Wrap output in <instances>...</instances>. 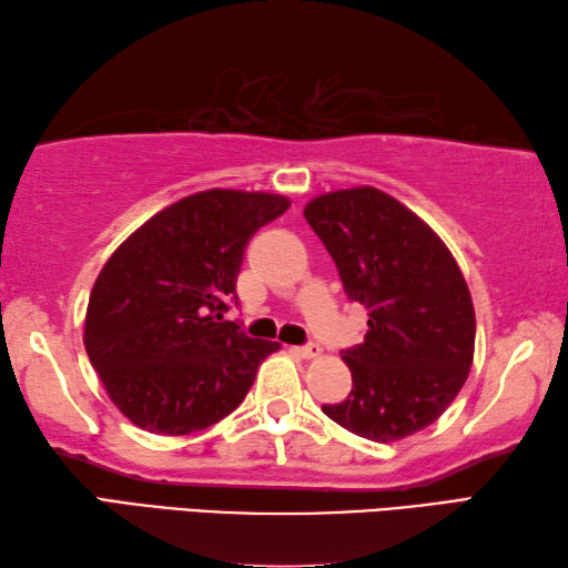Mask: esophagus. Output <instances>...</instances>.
I'll return each instance as SVG.
<instances>
[{"label": "esophagus", "instance_id": "34e87169", "mask_svg": "<svg viewBox=\"0 0 568 568\" xmlns=\"http://www.w3.org/2000/svg\"><path fill=\"white\" fill-rule=\"evenodd\" d=\"M293 352L303 359H315V357H320L322 349L317 347V344H303V347H293Z\"/></svg>", "mask_w": 568, "mask_h": 568}]
</instances>
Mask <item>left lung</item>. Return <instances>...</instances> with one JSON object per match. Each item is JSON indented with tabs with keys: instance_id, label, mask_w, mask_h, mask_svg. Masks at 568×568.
Wrapping results in <instances>:
<instances>
[{
	"instance_id": "left-lung-1",
	"label": "left lung",
	"mask_w": 568,
	"mask_h": 568,
	"mask_svg": "<svg viewBox=\"0 0 568 568\" xmlns=\"http://www.w3.org/2000/svg\"><path fill=\"white\" fill-rule=\"evenodd\" d=\"M305 219L335 261L344 293L369 310L364 342L342 352L352 392L322 410L366 440L414 436L440 418L470 374L468 283L438 233L382 189L320 194Z\"/></svg>"
}]
</instances>
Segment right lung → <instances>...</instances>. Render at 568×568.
<instances>
[{"label": "right lung", "mask_w": 568, "mask_h": 568, "mask_svg": "<svg viewBox=\"0 0 568 568\" xmlns=\"http://www.w3.org/2000/svg\"><path fill=\"white\" fill-rule=\"evenodd\" d=\"M291 199L209 189L162 209L122 241L88 300L83 344L105 392L132 424L186 436L246 398L281 344L224 320L239 303L243 253Z\"/></svg>", "instance_id": "add662e5"}]
</instances>
